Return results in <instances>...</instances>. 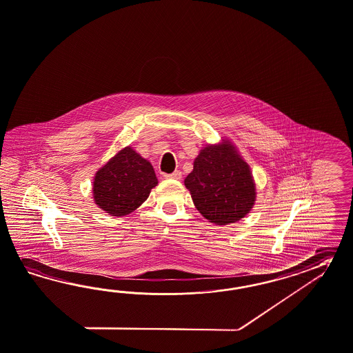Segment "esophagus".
Returning a JSON list of instances; mask_svg holds the SVG:
<instances>
[{
  "label": "esophagus",
  "mask_w": 353,
  "mask_h": 353,
  "mask_svg": "<svg viewBox=\"0 0 353 353\" xmlns=\"http://www.w3.org/2000/svg\"><path fill=\"white\" fill-rule=\"evenodd\" d=\"M163 176H165L166 179H176V181H179V179H181V172L175 170V172H172V174H165Z\"/></svg>",
  "instance_id": "34e87169"
}]
</instances>
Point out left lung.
Here are the masks:
<instances>
[{
  "label": "left lung",
  "mask_w": 353,
  "mask_h": 353,
  "mask_svg": "<svg viewBox=\"0 0 353 353\" xmlns=\"http://www.w3.org/2000/svg\"><path fill=\"white\" fill-rule=\"evenodd\" d=\"M233 148L229 145L205 147L184 181L194 206L217 225L242 219L256 197L250 168Z\"/></svg>",
  "instance_id": "obj_1"
}]
</instances>
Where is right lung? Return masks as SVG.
Here are the masks:
<instances>
[{"label":"right lung","mask_w":353,"mask_h":353,"mask_svg":"<svg viewBox=\"0 0 353 353\" xmlns=\"http://www.w3.org/2000/svg\"><path fill=\"white\" fill-rule=\"evenodd\" d=\"M156 184L152 165L127 147L96 174L94 202L112 216L127 215L145 202Z\"/></svg>","instance_id":"right-lung-1"}]
</instances>
